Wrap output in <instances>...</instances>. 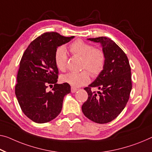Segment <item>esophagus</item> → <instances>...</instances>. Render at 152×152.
Segmentation results:
<instances>
[{"mask_svg": "<svg viewBox=\"0 0 152 152\" xmlns=\"http://www.w3.org/2000/svg\"><path fill=\"white\" fill-rule=\"evenodd\" d=\"M77 91V88H73V87H71V92H72V93L76 92Z\"/></svg>", "mask_w": 152, "mask_h": 152, "instance_id": "34e87169", "label": "esophagus"}]
</instances>
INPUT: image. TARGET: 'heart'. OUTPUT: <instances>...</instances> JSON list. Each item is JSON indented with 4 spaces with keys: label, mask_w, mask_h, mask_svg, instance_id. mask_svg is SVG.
Returning <instances> with one entry per match:
<instances>
[{
    "label": "heart",
    "mask_w": 152,
    "mask_h": 152,
    "mask_svg": "<svg viewBox=\"0 0 152 152\" xmlns=\"http://www.w3.org/2000/svg\"><path fill=\"white\" fill-rule=\"evenodd\" d=\"M72 54L81 58V69L79 73H69L61 77L62 82L75 88L86 85L90 81V74L93 77L99 76L103 71L106 63V54L100 48H94L91 44L78 39L69 46ZM66 50L64 46L57 48L54 53V62L57 68L61 71L66 69Z\"/></svg>",
    "instance_id": "1"
}]
</instances>
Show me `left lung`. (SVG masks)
Masks as SVG:
<instances>
[{"label": "left lung", "instance_id": "1", "mask_svg": "<svg viewBox=\"0 0 152 152\" xmlns=\"http://www.w3.org/2000/svg\"><path fill=\"white\" fill-rule=\"evenodd\" d=\"M88 40L101 43L106 54V63L94 82L84 88L88 98L81 109L90 120L106 124L120 115L129 100L132 87L131 69L127 56L111 39L100 37ZM93 87L100 91L92 92Z\"/></svg>", "mask_w": 152, "mask_h": 152}]
</instances>
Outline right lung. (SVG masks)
I'll return each instance as SVG.
<instances>
[{"instance_id": "1", "label": "right lung", "mask_w": 152, "mask_h": 152, "mask_svg": "<svg viewBox=\"0 0 152 152\" xmlns=\"http://www.w3.org/2000/svg\"><path fill=\"white\" fill-rule=\"evenodd\" d=\"M66 37L55 32H45L28 46L20 60L15 92L21 109L33 122H50L59 115L65 95L71 92L69 84L57 83L58 69L54 62L58 47L68 43ZM54 85L48 92V86Z\"/></svg>"}]
</instances>
